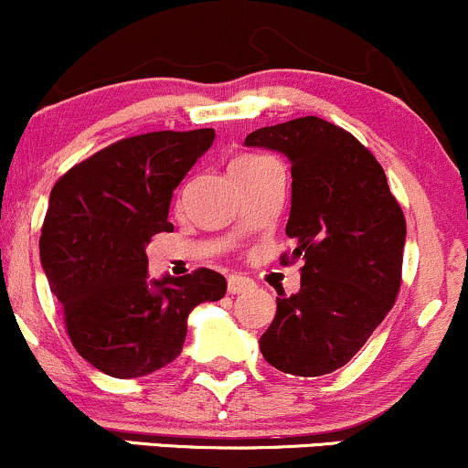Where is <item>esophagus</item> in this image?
<instances>
[{
    "label": "esophagus",
    "mask_w": 468,
    "mask_h": 468,
    "mask_svg": "<svg viewBox=\"0 0 468 468\" xmlns=\"http://www.w3.org/2000/svg\"><path fill=\"white\" fill-rule=\"evenodd\" d=\"M255 283H252V279L249 277H241V275H230L229 277V292L230 294H241L246 292V290H250Z\"/></svg>",
    "instance_id": "obj_1"
}]
</instances>
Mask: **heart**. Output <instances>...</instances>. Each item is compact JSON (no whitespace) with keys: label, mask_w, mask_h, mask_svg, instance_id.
Segmentation results:
<instances>
[{"label":"heart","mask_w":468,"mask_h":468,"mask_svg":"<svg viewBox=\"0 0 468 468\" xmlns=\"http://www.w3.org/2000/svg\"><path fill=\"white\" fill-rule=\"evenodd\" d=\"M255 160H260V158H255V155H244V158L235 160L233 165H239V163H255Z\"/></svg>","instance_id":"obj_1"}]
</instances>
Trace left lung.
<instances>
[{
  "mask_svg": "<svg viewBox=\"0 0 468 468\" xmlns=\"http://www.w3.org/2000/svg\"><path fill=\"white\" fill-rule=\"evenodd\" d=\"M246 147L286 155L292 197L286 235L302 260V288L277 290V313L260 338L272 367L324 376L372 336L400 288L407 227L383 166L352 133L319 116L246 136ZM286 261V260H283Z\"/></svg>",
  "mask_w": 468,
  "mask_h": 468,
  "instance_id": "1",
  "label": "left lung"
}]
</instances>
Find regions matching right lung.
Segmentation results:
<instances>
[{
  "label": "right lung",
  "mask_w": 468,
  "mask_h": 468,
  "mask_svg": "<svg viewBox=\"0 0 468 468\" xmlns=\"http://www.w3.org/2000/svg\"><path fill=\"white\" fill-rule=\"evenodd\" d=\"M216 141V130L152 132L118 141L52 186L41 266L66 310L77 352L114 378H138L178 358L196 305L227 294L200 268L149 277L147 244L171 230L174 191Z\"/></svg>",
  "instance_id": "1"
}]
</instances>
